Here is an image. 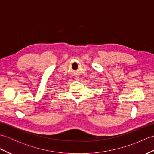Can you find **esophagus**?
Returning <instances> with one entry per match:
<instances>
[{
    "label": "esophagus",
    "instance_id": "34e87169",
    "mask_svg": "<svg viewBox=\"0 0 154 154\" xmlns=\"http://www.w3.org/2000/svg\"><path fill=\"white\" fill-rule=\"evenodd\" d=\"M76 79V80H79V78H78V77H77V78H76V79Z\"/></svg>",
    "mask_w": 154,
    "mask_h": 154
}]
</instances>
